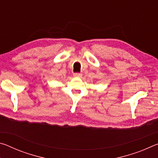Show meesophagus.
<instances>
[{"instance_id": "1", "label": "esophagus", "mask_w": 158, "mask_h": 158, "mask_svg": "<svg viewBox=\"0 0 158 158\" xmlns=\"http://www.w3.org/2000/svg\"><path fill=\"white\" fill-rule=\"evenodd\" d=\"M73 76L76 77H81L82 76V74L81 73H75L73 74Z\"/></svg>"}]
</instances>
